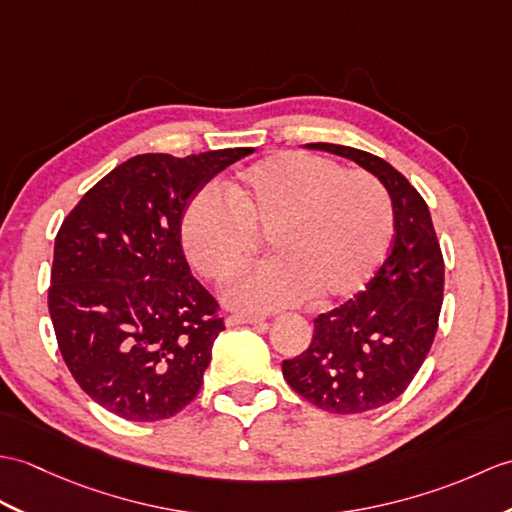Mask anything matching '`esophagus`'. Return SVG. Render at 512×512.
Wrapping results in <instances>:
<instances>
[{"instance_id": "34e87169", "label": "esophagus", "mask_w": 512, "mask_h": 512, "mask_svg": "<svg viewBox=\"0 0 512 512\" xmlns=\"http://www.w3.org/2000/svg\"><path fill=\"white\" fill-rule=\"evenodd\" d=\"M235 325H264V318L251 316V314H231L227 316V327Z\"/></svg>"}]
</instances>
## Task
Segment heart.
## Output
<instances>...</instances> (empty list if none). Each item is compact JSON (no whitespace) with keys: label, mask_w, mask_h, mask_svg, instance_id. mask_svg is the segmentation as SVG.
Wrapping results in <instances>:
<instances>
[{"label":"heart","mask_w":512,"mask_h":512,"mask_svg":"<svg viewBox=\"0 0 512 512\" xmlns=\"http://www.w3.org/2000/svg\"><path fill=\"white\" fill-rule=\"evenodd\" d=\"M266 233L272 257L237 275L224 301L275 312L312 294L344 299L375 275L392 240V207L366 172L307 152H281L251 165L231 198L205 185L181 216V244L202 277L222 281L253 255Z\"/></svg>","instance_id":"1"}]
</instances>
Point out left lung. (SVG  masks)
Wrapping results in <instances>:
<instances>
[{"label":"left lung","mask_w":512,"mask_h":512,"mask_svg":"<svg viewBox=\"0 0 512 512\" xmlns=\"http://www.w3.org/2000/svg\"><path fill=\"white\" fill-rule=\"evenodd\" d=\"M358 163L386 187L395 218L390 255L344 305L314 318L310 347L281 371L301 397L334 414L395 401L430 353L443 305L445 264L430 209L384 159L338 144H307Z\"/></svg>","instance_id":"8db88e82"}]
</instances>
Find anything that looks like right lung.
I'll return each mask as SVG.
<instances>
[{
    "label": "right lung",
    "mask_w": 512,
    "mask_h": 512,
    "mask_svg": "<svg viewBox=\"0 0 512 512\" xmlns=\"http://www.w3.org/2000/svg\"><path fill=\"white\" fill-rule=\"evenodd\" d=\"M253 152L137 154L58 231L47 292L58 349L78 386L117 417L170 419L198 395L224 323L189 270L181 216L200 187Z\"/></svg>",
    "instance_id": "1"
}]
</instances>
